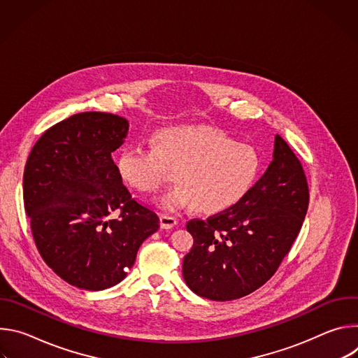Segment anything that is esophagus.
<instances>
[{"label":"esophagus","instance_id":"obj_1","mask_svg":"<svg viewBox=\"0 0 358 358\" xmlns=\"http://www.w3.org/2000/svg\"><path fill=\"white\" fill-rule=\"evenodd\" d=\"M176 224H177L176 217H171V215H167V214H162V215H160V227H162L163 229H170V228H173Z\"/></svg>","mask_w":358,"mask_h":358}]
</instances>
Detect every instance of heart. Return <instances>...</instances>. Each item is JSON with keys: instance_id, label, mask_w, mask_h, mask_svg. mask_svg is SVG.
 <instances>
[{"instance_id": "obj_1", "label": "heart", "mask_w": 358, "mask_h": 358, "mask_svg": "<svg viewBox=\"0 0 358 358\" xmlns=\"http://www.w3.org/2000/svg\"><path fill=\"white\" fill-rule=\"evenodd\" d=\"M261 169L257 148L206 126L160 130L155 145L130 144L117 159L122 178L143 194L156 192L176 171L178 184L159 198L167 213L188 206L201 214L224 213L248 195Z\"/></svg>"}]
</instances>
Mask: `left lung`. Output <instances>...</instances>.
I'll return each mask as SVG.
<instances>
[{
    "label": "left lung",
    "mask_w": 358,
    "mask_h": 358,
    "mask_svg": "<svg viewBox=\"0 0 358 358\" xmlns=\"http://www.w3.org/2000/svg\"><path fill=\"white\" fill-rule=\"evenodd\" d=\"M309 207L301 163L276 134L273 160L248 195L207 220L194 218L182 261L188 287L210 300L243 297L265 285L289 253Z\"/></svg>",
    "instance_id": "obj_1"
}]
</instances>
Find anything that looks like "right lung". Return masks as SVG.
<instances>
[{"label":"right lung","mask_w":358,"mask_h":358,"mask_svg":"<svg viewBox=\"0 0 358 358\" xmlns=\"http://www.w3.org/2000/svg\"><path fill=\"white\" fill-rule=\"evenodd\" d=\"M127 130L129 122L112 113L73 115L38 138L25 164L24 206L38 252L80 289L122 282L143 241L160 228L157 214L131 196L113 163Z\"/></svg>","instance_id":"1"}]
</instances>
